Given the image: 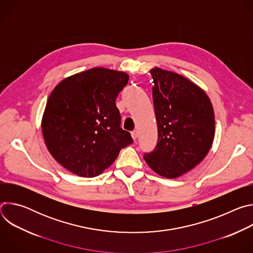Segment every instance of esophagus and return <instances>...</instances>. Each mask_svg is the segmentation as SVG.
Wrapping results in <instances>:
<instances>
[{
    "label": "esophagus",
    "instance_id": "esophagus-1",
    "mask_svg": "<svg viewBox=\"0 0 253 253\" xmlns=\"http://www.w3.org/2000/svg\"><path fill=\"white\" fill-rule=\"evenodd\" d=\"M131 136H132V138H133L134 140H136V139L138 138V131H137V130H133V131L131 132Z\"/></svg>",
    "mask_w": 253,
    "mask_h": 253
}]
</instances>
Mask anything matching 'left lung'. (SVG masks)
I'll use <instances>...</instances> for the list:
<instances>
[{"label": "left lung", "mask_w": 253, "mask_h": 253, "mask_svg": "<svg viewBox=\"0 0 253 253\" xmlns=\"http://www.w3.org/2000/svg\"><path fill=\"white\" fill-rule=\"evenodd\" d=\"M150 73L158 140L144 159L157 174L176 178L199 164L210 150L213 108L206 93L185 77L160 68Z\"/></svg>", "instance_id": "left-lung-1"}]
</instances>
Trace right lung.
<instances>
[{
    "instance_id": "obj_1",
    "label": "right lung",
    "mask_w": 253,
    "mask_h": 253,
    "mask_svg": "<svg viewBox=\"0 0 253 253\" xmlns=\"http://www.w3.org/2000/svg\"><path fill=\"white\" fill-rule=\"evenodd\" d=\"M128 80L124 72L93 68L64 79L52 91L42 131L49 152L67 170L97 176L133 143L121 128L115 103Z\"/></svg>"
}]
</instances>
